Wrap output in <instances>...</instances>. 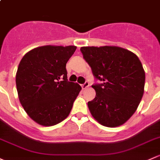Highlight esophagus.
I'll list each match as a JSON object with an SVG mask.
<instances>
[{
    "label": "esophagus",
    "mask_w": 160,
    "mask_h": 160,
    "mask_svg": "<svg viewBox=\"0 0 160 160\" xmlns=\"http://www.w3.org/2000/svg\"><path fill=\"white\" fill-rule=\"evenodd\" d=\"M81 87H82V88L83 89V90H84V89H86V88H87V87H89V82L88 81H85V83H83V84H82Z\"/></svg>",
    "instance_id": "34e87169"
}]
</instances>
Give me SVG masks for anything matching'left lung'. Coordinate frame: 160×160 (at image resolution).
Wrapping results in <instances>:
<instances>
[{
  "label": "left lung",
  "instance_id": "8db88e82",
  "mask_svg": "<svg viewBox=\"0 0 160 160\" xmlns=\"http://www.w3.org/2000/svg\"><path fill=\"white\" fill-rule=\"evenodd\" d=\"M83 59L100 83L92 87L96 97L88 102L92 116L108 127L122 125L132 117L142 100L145 72L138 57L119 47H83Z\"/></svg>",
  "mask_w": 160,
  "mask_h": 160
}]
</instances>
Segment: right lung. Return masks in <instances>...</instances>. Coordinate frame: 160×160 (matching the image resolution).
Here are the masks:
<instances>
[{
    "label": "right lung",
    "instance_id": "right-lung-1",
    "mask_svg": "<svg viewBox=\"0 0 160 160\" xmlns=\"http://www.w3.org/2000/svg\"><path fill=\"white\" fill-rule=\"evenodd\" d=\"M75 46H43L23 57L16 74L20 102L30 117L43 126L59 123L70 112L81 90L67 80L66 64Z\"/></svg>",
    "mask_w": 160,
    "mask_h": 160
}]
</instances>
